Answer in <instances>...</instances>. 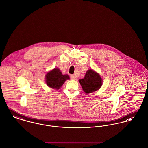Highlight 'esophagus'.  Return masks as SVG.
<instances>
[{"label": "esophagus", "instance_id": "1", "mask_svg": "<svg viewBox=\"0 0 148 148\" xmlns=\"http://www.w3.org/2000/svg\"><path fill=\"white\" fill-rule=\"evenodd\" d=\"M71 78L72 79H73V80H75V79H76V78H77V77H76V76H75V75H71Z\"/></svg>", "mask_w": 148, "mask_h": 148}]
</instances>
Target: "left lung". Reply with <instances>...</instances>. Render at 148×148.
Listing matches in <instances>:
<instances>
[{
    "label": "left lung",
    "instance_id": "8db88e82",
    "mask_svg": "<svg viewBox=\"0 0 148 148\" xmlns=\"http://www.w3.org/2000/svg\"><path fill=\"white\" fill-rule=\"evenodd\" d=\"M79 82L85 93H92L100 88L102 79L97 72L91 69L87 71L85 77L79 79Z\"/></svg>",
    "mask_w": 148,
    "mask_h": 148
}]
</instances>
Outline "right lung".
I'll use <instances>...</instances> for the list:
<instances>
[{
	"mask_svg": "<svg viewBox=\"0 0 148 148\" xmlns=\"http://www.w3.org/2000/svg\"><path fill=\"white\" fill-rule=\"evenodd\" d=\"M45 78L48 86L58 90L67 79H70V77L67 74L63 75L58 68H55L47 73Z\"/></svg>",
	"mask_w": 148,
	"mask_h": 148,
	"instance_id": "obj_1",
	"label": "right lung"
}]
</instances>
